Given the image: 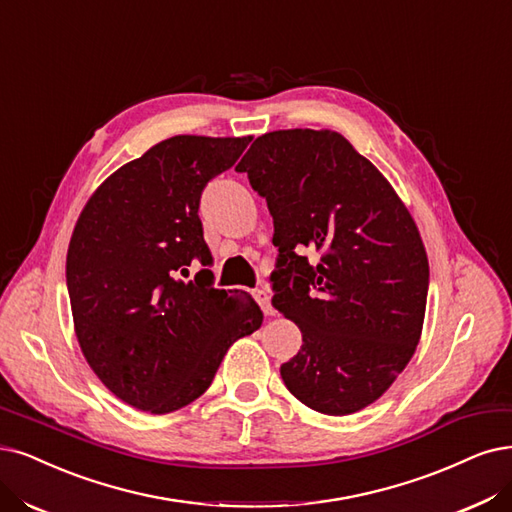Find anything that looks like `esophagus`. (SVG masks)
<instances>
[{
  "label": "esophagus",
  "mask_w": 512,
  "mask_h": 512,
  "mask_svg": "<svg viewBox=\"0 0 512 512\" xmlns=\"http://www.w3.org/2000/svg\"><path fill=\"white\" fill-rule=\"evenodd\" d=\"M255 299H257V304L261 306L263 314H266V316H274V314H276V310H274V306H272V297H270V291H268L266 287L255 289Z\"/></svg>",
  "instance_id": "34e87169"
}]
</instances>
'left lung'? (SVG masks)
<instances>
[{
    "mask_svg": "<svg viewBox=\"0 0 512 512\" xmlns=\"http://www.w3.org/2000/svg\"><path fill=\"white\" fill-rule=\"evenodd\" d=\"M238 173L266 198L278 263V312L301 331L280 367L289 392L314 411H361L392 386L420 342L428 257L392 185L333 130H274L246 151ZM308 245L321 253L316 267Z\"/></svg>",
    "mask_w": 512,
    "mask_h": 512,
    "instance_id": "left-lung-1",
    "label": "left lung"
}]
</instances>
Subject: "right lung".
Wrapping results in <instances>:
<instances>
[{"instance_id":"add662e5","label":"right lung","mask_w":512,"mask_h":512,"mask_svg":"<svg viewBox=\"0 0 512 512\" xmlns=\"http://www.w3.org/2000/svg\"><path fill=\"white\" fill-rule=\"evenodd\" d=\"M249 143L170 137L107 177L75 223L67 251L75 335L90 369L130 407L170 413L196 401L227 348L263 323L249 295L213 289L208 270L181 278L211 253L202 189Z\"/></svg>"}]
</instances>
